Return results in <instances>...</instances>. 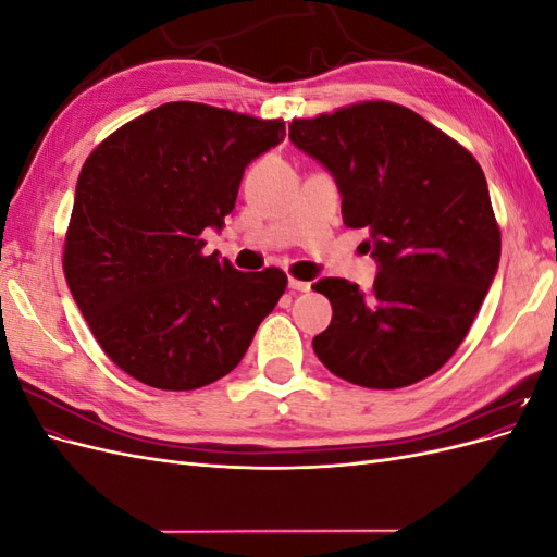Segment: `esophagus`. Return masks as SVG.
<instances>
[{
  "label": "esophagus",
  "instance_id": "esophagus-1",
  "mask_svg": "<svg viewBox=\"0 0 557 557\" xmlns=\"http://www.w3.org/2000/svg\"><path fill=\"white\" fill-rule=\"evenodd\" d=\"M288 285H290V290H295V293H309V290H311V283H309V281L290 278V281H288Z\"/></svg>",
  "mask_w": 557,
  "mask_h": 557
}]
</instances>
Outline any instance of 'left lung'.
<instances>
[{"instance_id":"1","label":"left lung","mask_w":557,"mask_h":557,"mask_svg":"<svg viewBox=\"0 0 557 557\" xmlns=\"http://www.w3.org/2000/svg\"><path fill=\"white\" fill-rule=\"evenodd\" d=\"M290 141L332 174L344 225L367 230L374 288L320 278L332 305L313 350L334 376L374 391L450 360L497 274L502 237L481 164L423 115L360 102L295 117Z\"/></svg>"}]
</instances>
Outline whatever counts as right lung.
<instances>
[{
	"mask_svg": "<svg viewBox=\"0 0 557 557\" xmlns=\"http://www.w3.org/2000/svg\"><path fill=\"white\" fill-rule=\"evenodd\" d=\"M285 123L170 102L99 144L76 183L62 269L107 356L160 391H195L230 374L288 276L239 272L205 256L244 170L281 144Z\"/></svg>",
	"mask_w": 557,
	"mask_h": 557,
	"instance_id": "right-lung-1",
	"label": "right lung"
}]
</instances>
